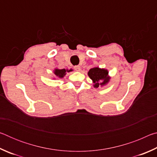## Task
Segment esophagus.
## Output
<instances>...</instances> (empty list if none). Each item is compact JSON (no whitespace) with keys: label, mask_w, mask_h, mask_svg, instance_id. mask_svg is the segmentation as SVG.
<instances>
[{"label":"esophagus","mask_w":157,"mask_h":157,"mask_svg":"<svg viewBox=\"0 0 157 157\" xmlns=\"http://www.w3.org/2000/svg\"><path fill=\"white\" fill-rule=\"evenodd\" d=\"M74 69H75V71H78L80 70V66H74Z\"/></svg>","instance_id":"34e87169"}]
</instances>
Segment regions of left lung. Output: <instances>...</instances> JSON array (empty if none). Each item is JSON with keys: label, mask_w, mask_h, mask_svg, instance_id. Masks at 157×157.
Here are the masks:
<instances>
[{"label": "left lung", "mask_w": 157, "mask_h": 157, "mask_svg": "<svg viewBox=\"0 0 157 157\" xmlns=\"http://www.w3.org/2000/svg\"><path fill=\"white\" fill-rule=\"evenodd\" d=\"M108 71L104 68H93L89 71L88 75L94 83V87L98 88L100 86H103L108 83L110 78L108 76Z\"/></svg>", "instance_id": "1"}]
</instances>
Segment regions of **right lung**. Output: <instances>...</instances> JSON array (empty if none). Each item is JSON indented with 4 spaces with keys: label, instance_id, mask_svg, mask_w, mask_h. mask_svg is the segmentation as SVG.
<instances>
[{
    "label": "right lung",
    "instance_id": "right-lung-1",
    "mask_svg": "<svg viewBox=\"0 0 157 157\" xmlns=\"http://www.w3.org/2000/svg\"><path fill=\"white\" fill-rule=\"evenodd\" d=\"M72 70H66V69H55L54 71L55 75L59 78H62L66 75V72H70Z\"/></svg>",
    "mask_w": 157,
    "mask_h": 157
}]
</instances>
